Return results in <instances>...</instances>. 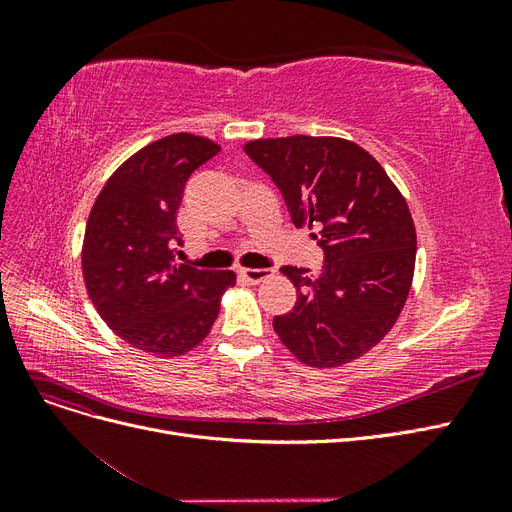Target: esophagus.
I'll return each mask as SVG.
<instances>
[{
	"instance_id": "34e87169",
	"label": "esophagus",
	"mask_w": 512,
	"mask_h": 512,
	"mask_svg": "<svg viewBox=\"0 0 512 512\" xmlns=\"http://www.w3.org/2000/svg\"><path fill=\"white\" fill-rule=\"evenodd\" d=\"M273 275V269H241V277L247 284H260L269 280Z\"/></svg>"
}]
</instances>
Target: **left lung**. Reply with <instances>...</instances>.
<instances>
[{
  "label": "left lung",
  "instance_id": "1",
  "mask_svg": "<svg viewBox=\"0 0 512 512\" xmlns=\"http://www.w3.org/2000/svg\"><path fill=\"white\" fill-rule=\"evenodd\" d=\"M243 151L280 188L292 224L316 228L324 265L282 267L297 303L273 318L282 344L309 367L359 359L406 305L416 230L406 198L374 156L344 138H260Z\"/></svg>",
  "mask_w": 512,
  "mask_h": 512
}]
</instances>
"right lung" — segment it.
Segmentation results:
<instances>
[{
	"instance_id": "add662e5",
	"label": "right lung",
	"mask_w": 512,
	"mask_h": 512,
	"mask_svg": "<svg viewBox=\"0 0 512 512\" xmlns=\"http://www.w3.org/2000/svg\"><path fill=\"white\" fill-rule=\"evenodd\" d=\"M218 151L188 132L160 138L115 170L89 213L81 258L89 299L123 342L158 359L203 342L237 280L175 265L185 181Z\"/></svg>"
}]
</instances>
